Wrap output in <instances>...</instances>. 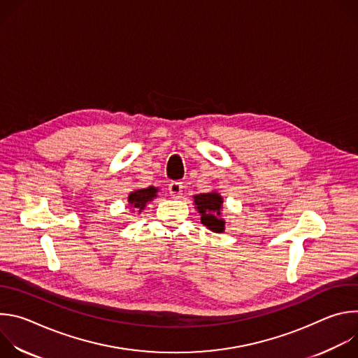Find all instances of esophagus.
Here are the masks:
<instances>
[{
    "mask_svg": "<svg viewBox=\"0 0 358 358\" xmlns=\"http://www.w3.org/2000/svg\"><path fill=\"white\" fill-rule=\"evenodd\" d=\"M169 191H170V195H171L173 198H180L181 194H182V182L173 181V182L169 185Z\"/></svg>",
    "mask_w": 358,
    "mask_h": 358,
    "instance_id": "34e87169",
    "label": "esophagus"
}]
</instances>
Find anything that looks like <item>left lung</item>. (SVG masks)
<instances>
[{"instance_id":"1","label":"left lung","mask_w":358,"mask_h":358,"mask_svg":"<svg viewBox=\"0 0 358 358\" xmlns=\"http://www.w3.org/2000/svg\"><path fill=\"white\" fill-rule=\"evenodd\" d=\"M194 206L201 215L202 225H206L210 231L217 234L225 231L227 222L222 218L224 198L218 191H210L194 195Z\"/></svg>"}]
</instances>
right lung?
Instances as JSON below:
<instances>
[{"label":"right lung","mask_w":358,"mask_h":358,"mask_svg":"<svg viewBox=\"0 0 358 358\" xmlns=\"http://www.w3.org/2000/svg\"><path fill=\"white\" fill-rule=\"evenodd\" d=\"M157 196H159L157 187L150 185L147 188H136L127 196V202H129L127 207L131 210V214L134 213L141 214V211L145 208L147 203Z\"/></svg>","instance_id":"1"}]
</instances>
